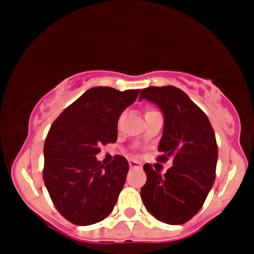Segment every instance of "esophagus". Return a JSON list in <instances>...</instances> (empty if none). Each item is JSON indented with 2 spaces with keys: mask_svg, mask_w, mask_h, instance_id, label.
I'll return each mask as SVG.
<instances>
[{
  "mask_svg": "<svg viewBox=\"0 0 254 254\" xmlns=\"http://www.w3.org/2000/svg\"><path fill=\"white\" fill-rule=\"evenodd\" d=\"M129 166L131 168H136V167H141V163L137 162V161H135V160H130L129 161Z\"/></svg>",
  "mask_w": 254,
  "mask_h": 254,
  "instance_id": "34e87169",
  "label": "esophagus"
}]
</instances>
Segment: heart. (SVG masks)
<instances>
[{
  "instance_id": "obj_1",
  "label": "heart",
  "mask_w": 254,
  "mask_h": 254,
  "mask_svg": "<svg viewBox=\"0 0 254 254\" xmlns=\"http://www.w3.org/2000/svg\"><path fill=\"white\" fill-rule=\"evenodd\" d=\"M147 112H150V111H147Z\"/></svg>"
}]
</instances>
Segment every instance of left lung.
I'll return each mask as SVG.
<instances>
[{
    "instance_id": "left-lung-1",
    "label": "left lung",
    "mask_w": 254,
    "mask_h": 254,
    "mask_svg": "<svg viewBox=\"0 0 254 254\" xmlns=\"http://www.w3.org/2000/svg\"><path fill=\"white\" fill-rule=\"evenodd\" d=\"M157 104L165 115L158 145L160 162L172 161L165 175L143 166L146 183L141 199L153 217L170 225H182L198 214L216 176L217 143L206 114L175 86L147 87L140 99Z\"/></svg>"
}]
</instances>
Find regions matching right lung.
Instances as JSON below:
<instances>
[{
	"label": "right lung",
	"mask_w": 254,
	"mask_h": 254,
	"mask_svg": "<svg viewBox=\"0 0 254 254\" xmlns=\"http://www.w3.org/2000/svg\"><path fill=\"white\" fill-rule=\"evenodd\" d=\"M139 89L93 87L51 124L44 142V178L58 211L78 226L96 224L114 209L129 163L115 155L108 165L97 161L101 145L118 137V119Z\"/></svg>",
	"instance_id": "1"
}]
</instances>
